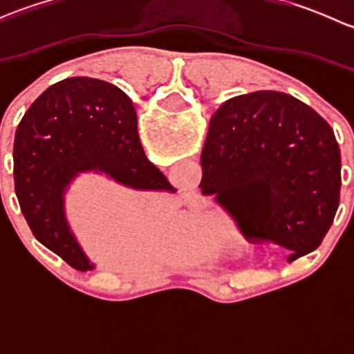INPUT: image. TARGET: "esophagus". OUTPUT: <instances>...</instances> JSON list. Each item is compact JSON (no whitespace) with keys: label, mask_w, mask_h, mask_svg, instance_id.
<instances>
[{"label":"esophagus","mask_w":354,"mask_h":354,"mask_svg":"<svg viewBox=\"0 0 354 354\" xmlns=\"http://www.w3.org/2000/svg\"><path fill=\"white\" fill-rule=\"evenodd\" d=\"M190 203H195V200H194V198H192V200H190Z\"/></svg>","instance_id":"1"}]
</instances>
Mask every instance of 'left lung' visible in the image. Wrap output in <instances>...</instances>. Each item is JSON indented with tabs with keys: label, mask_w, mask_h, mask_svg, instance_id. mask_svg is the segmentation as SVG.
Listing matches in <instances>:
<instances>
[{
	"label": "left lung",
	"mask_w": 354,
	"mask_h": 354,
	"mask_svg": "<svg viewBox=\"0 0 354 354\" xmlns=\"http://www.w3.org/2000/svg\"><path fill=\"white\" fill-rule=\"evenodd\" d=\"M202 169L248 241H270L288 262L313 252L334 223L341 151L330 124L284 92L230 99L210 118Z\"/></svg>",
	"instance_id": "obj_1"
}]
</instances>
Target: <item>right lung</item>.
<instances>
[{
	"mask_svg": "<svg viewBox=\"0 0 354 354\" xmlns=\"http://www.w3.org/2000/svg\"><path fill=\"white\" fill-rule=\"evenodd\" d=\"M20 209L35 240L73 269L92 270L65 216V192L82 173H102L137 190H173L145 157L133 102L109 82L65 78L24 114L13 145Z\"/></svg>",
	"mask_w": 354,
	"mask_h": 354,
	"instance_id": "obj_1",
	"label": "right lung"
}]
</instances>
